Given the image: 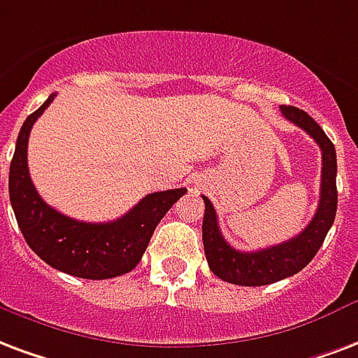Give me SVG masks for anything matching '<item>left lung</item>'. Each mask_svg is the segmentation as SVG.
I'll return each mask as SVG.
<instances>
[{"label": "left lung", "mask_w": 358, "mask_h": 358, "mask_svg": "<svg viewBox=\"0 0 358 358\" xmlns=\"http://www.w3.org/2000/svg\"><path fill=\"white\" fill-rule=\"evenodd\" d=\"M280 113L298 125L319 144L322 152V171H320V199L313 220L300 235L285 241L280 245L262 248L256 252H241L233 248L220 231L218 216L210 201H205L203 218V246L206 262L216 277L241 287H264L280 279L292 277L313 260L324 243L328 229L332 227L338 208V189H336V148L324 131L311 115L300 108L280 106Z\"/></svg>", "instance_id": "8db88e82"}]
</instances>
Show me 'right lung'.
<instances>
[{
	"mask_svg": "<svg viewBox=\"0 0 358 358\" xmlns=\"http://www.w3.org/2000/svg\"><path fill=\"white\" fill-rule=\"evenodd\" d=\"M57 92L30 113L18 132L9 169V197L24 239L49 266L81 279H112L132 271L142 260L155 227L186 187L145 195L121 218L104 224L64 216L41 197L28 172V138L34 123Z\"/></svg>",
	"mask_w": 358,
	"mask_h": 358,
	"instance_id": "obj_1",
	"label": "right lung"
}]
</instances>
